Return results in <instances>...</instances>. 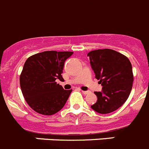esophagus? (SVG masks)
Listing matches in <instances>:
<instances>
[{
  "label": "esophagus",
  "instance_id": "esophagus-1",
  "mask_svg": "<svg viewBox=\"0 0 149 149\" xmlns=\"http://www.w3.org/2000/svg\"><path fill=\"white\" fill-rule=\"evenodd\" d=\"M82 92H83V94H84V95H87V94H88L90 92L89 91H82Z\"/></svg>",
  "mask_w": 149,
  "mask_h": 149
}]
</instances>
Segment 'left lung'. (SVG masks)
<instances>
[{
	"mask_svg": "<svg viewBox=\"0 0 149 149\" xmlns=\"http://www.w3.org/2000/svg\"><path fill=\"white\" fill-rule=\"evenodd\" d=\"M95 78L103 86L95 91L97 100L91 106L100 114H109L119 109L129 97L134 81L132 66L124 54L110 49L88 53Z\"/></svg>",
	"mask_w": 149,
	"mask_h": 149,
	"instance_id": "1",
	"label": "left lung"
}]
</instances>
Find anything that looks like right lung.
<instances>
[{
    "instance_id": "add662e5",
    "label": "right lung",
    "mask_w": 149,
    "mask_h": 149,
    "mask_svg": "<svg viewBox=\"0 0 149 149\" xmlns=\"http://www.w3.org/2000/svg\"><path fill=\"white\" fill-rule=\"evenodd\" d=\"M72 52L46 51L30 56L20 75L22 94L34 111L52 115L64 106L72 89L65 90L56 80H63L61 74L65 61Z\"/></svg>"
}]
</instances>
